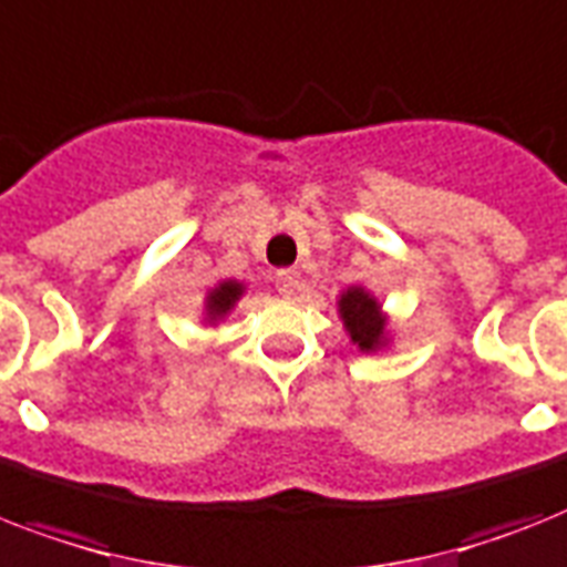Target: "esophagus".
I'll return each mask as SVG.
<instances>
[{"mask_svg": "<svg viewBox=\"0 0 567 567\" xmlns=\"http://www.w3.org/2000/svg\"><path fill=\"white\" fill-rule=\"evenodd\" d=\"M297 288H299V270L288 268L276 274V291L282 293V297H293Z\"/></svg>", "mask_w": 567, "mask_h": 567, "instance_id": "34e87169", "label": "esophagus"}]
</instances>
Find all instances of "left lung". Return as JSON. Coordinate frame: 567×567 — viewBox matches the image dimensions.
Listing matches in <instances>:
<instances>
[{"label":"left lung","mask_w":567,"mask_h":567,"mask_svg":"<svg viewBox=\"0 0 567 567\" xmlns=\"http://www.w3.org/2000/svg\"><path fill=\"white\" fill-rule=\"evenodd\" d=\"M338 315L343 320L349 340L355 343L361 352H379L390 343L388 315L381 311V302L372 297L367 288L352 285L340 293Z\"/></svg>","instance_id":"1"}]
</instances>
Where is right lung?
I'll use <instances>...</instances> for the list:
<instances>
[{
  "label": "right lung",
  "instance_id": "obj_1",
  "mask_svg": "<svg viewBox=\"0 0 567 567\" xmlns=\"http://www.w3.org/2000/svg\"><path fill=\"white\" fill-rule=\"evenodd\" d=\"M244 285L236 282V279H224L215 288H209L204 302V320L206 323H220L224 317L236 308V302L241 299Z\"/></svg>",
  "mask_w": 567,
  "mask_h": 567
}]
</instances>
